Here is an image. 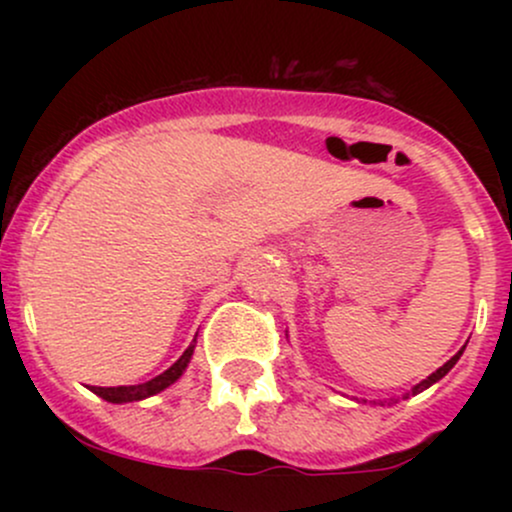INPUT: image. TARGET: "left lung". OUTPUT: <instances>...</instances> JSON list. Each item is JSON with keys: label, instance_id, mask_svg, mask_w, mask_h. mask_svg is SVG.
Here are the masks:
<instances>
[{"label": "left lung", "instance_id": "left-lung-1", "mask_svg": "<svg viewBox=\"0 0 512 512\" xmlns=\"http://www.w3.org/2000/svg\"><path fill=\"white\" fill-rule=\"evenodd\" d=\"M462 351H464V346H462V349H460V351H457V354H455V356H452V358H450V361H448V363H443V366H440V368L436 370V373H431V375H428V378H426V380H421V383H419V385H414V387H411V390H409V392H404V395H402V397H390V399H385V402H380V399H378V402H375V399H373V404H380V407H385V404H397V402H399V399H409V397L419 395V392H424V390H428V387H431V385H436L440 378H445V375H448V373H450V370H452V366H455V363H457V361H460ZM356 402H358V399H356ZM361 402H363V404H366V402H368V399H361Z\"/></svg>", "mask_w": 512, "mask_h": 512}]
</instances>
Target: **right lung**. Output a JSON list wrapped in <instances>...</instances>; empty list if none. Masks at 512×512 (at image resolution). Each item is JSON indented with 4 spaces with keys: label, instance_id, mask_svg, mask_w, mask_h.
Returning a JSON list of instances; mask_svg holds the SVG:
<instances>
[{
    "label": "right lung",
    "instance_id": "1",
    "mask_svg": "<svg viewBox=\"0 0 512 512\" xmlns=\"http://www.w3.org/2000/svg\"><path fill=\"white\" fill-rule=\"evenodd\" d=\"M195 344H197V337L192 339V344L187 346L185 354H182L178 361L173 363L168 370H163L161 375H156V378L146 380V383H139V385H120V387H93L91 385V392L93 395L103 397L105 402H113V404H127V402H142L146 397H154L158 392H163L166 387H170L175 383V380L180 378L182 373H185L187 366H190L192 361V354H195Z\"/></svg>",
    "mask_w": 512,
    "mask_h": 512
}]
</instances>
